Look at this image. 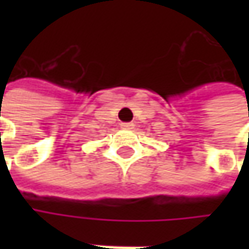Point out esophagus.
Wrapping results in <instances>:
<instances>
[{
    "instance_id": "esophagus-1",
    "label": "esophagus",
    "mask_w": 249,
    "mask_h": 249,
    "mask_svg": "<svg viewBox=\"0 0 249 249\" xmlns=\"http://www.w3.org/2000/svg\"><path fill=\"white\" fill-rule=\"evenodd\" d=\"M121 128H132V123H121Z\"/></svg>"
}]
</instances>
